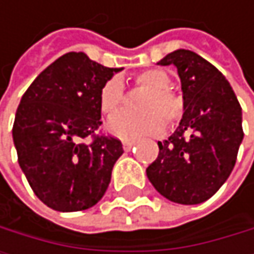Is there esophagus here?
<instances>
[{"label": "esophagus", "mask_w": 254, "mask_h": 254, "mask_svg": "<svg viewBox=\"0 0 254 254\" xmlns=\"http://www.w3.org/2000/svg\"><path fill=\"white\" fill-rule=\"evenodd\" d=\"M134 147V141H123V148L126 151H130Z\"/></svg>", "instance_id": "esophagus-1"}]
</instances>
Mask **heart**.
I'll use <instances>...</instances> for the list:
<instances>
[{
  "label": "heart",
  "instance_id": "obj_1",
  "mask_svg": "<svg viewBox=\"0 0 254 254\" xmlns=\"http://www.w3.org/2000/svg\"><path fill=\"white\" fill-rule=\"evenodd\" d=\"M136 84L148 92L141 98V112H120L109 120V130L124 137L157 134L165 128V121L174 123L182 117L183 103L171 92L170 77L163 69H147L136 75ZM124 101V84L121 78L107 80L100 92V107L106 115L115 113Z\"/></svg>",
  "mask_w": 254,
  "mask_h": 254
}]
</instances>
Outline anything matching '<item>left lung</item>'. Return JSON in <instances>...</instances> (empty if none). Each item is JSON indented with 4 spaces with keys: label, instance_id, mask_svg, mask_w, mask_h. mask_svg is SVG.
I'll return each mask as SVG.
<instances>
[{
    "label": "left lung",
    "instance_id": "1",
    "mask_svg": "<svg viewBox=\"0 0 254 254\" xmlns=\"http://www.w3.org/2000/svg\"><path fill=\"white\" fill-rule=\"evenodd\" d=\"M157 65H174L182 83L183 117L157 142L147 168L156 191L179 204H200L229 179L243 142V109L226 77L194 51L176 50Z\"/></svg>",
    "mask_w": 254,
    "mask_h": 254
}]
</instances>
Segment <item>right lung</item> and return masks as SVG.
I'll list each match as a JSON object with an SVG mask.
<instances>
[{
	"label": "right lung",
	"mask_w": 254,
	"mask_h": 254,
	"mask_svg": "<svg viewBox=\"0 0 254 254\" xmlns=\"http://www.w3.org/2000/svg\"><path fill=\"white\" fill-rule=\"evenodd\" d=\"M123 68H107L84 53H66L34 78L21 98L11 134L33 192L59 212L95 206L124 153L112 136L79 139L101 126L100 92Z\"/></svg>",
	"instance_id": "obj_1"
}]
</instances>
